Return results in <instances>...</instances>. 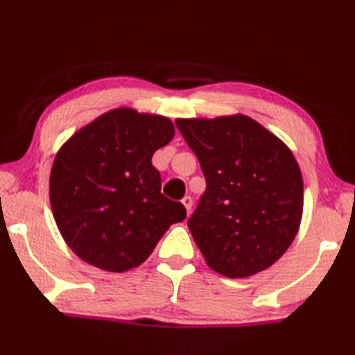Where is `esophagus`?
Here are the masks:
<instances>
[{"mask_svg":"<svg viewBox=\"0 0 355 355\" xmlns=\"http://www.w3.org/2000/svg\"><path fill=\"white\" fill-rule=\"evenodd\" d=\"M182 202H183V206H184V209H186V214H187V216H189V214H191V209H192V198L191 197H186L182 200Z\"/></svg>","mask_w":355,"mask_h":355,"instance_id":"34e87169","label":"esophagus"}]
</instances>
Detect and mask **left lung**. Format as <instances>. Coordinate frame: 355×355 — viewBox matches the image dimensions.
<instances>
[{
	"instance_id": "left-lung-1",
	"label": "left lung",
	"mask_w": 355,
	"mask_h": 355,
	"mask_svg": "<svg viewBox=\"0 0 355 355\" xmlns=\"http://www.w3.org/2000/svg\"><path fill=\"white\" fill-rule=\"evenodd\" d=\"M175 125L206 178L187 227L207 266L227 277L273 266L302 218V173L291 150L243 114Z\"/></svg>"
}]
</instances>
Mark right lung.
Wrapping results in <instances>:
<instances>
[{
    "label": "right lung",
    "instance_id": "1",
    "mask_svg": "<svg viewBox=\"0 0 355 355\" xmlns=\"http://www.w3.org/2000/svg\"><path fill=\"white\" fill-rule=\"evenodd\" d=\"M173 137L169 119L105 112L59 149L50 173L58 229L82 261L105 271L139 267L186 209L160 192L153 155Z\"/></svg>",
    "mask_w": 355,
    "mask_h": 355
}]
</instances>
